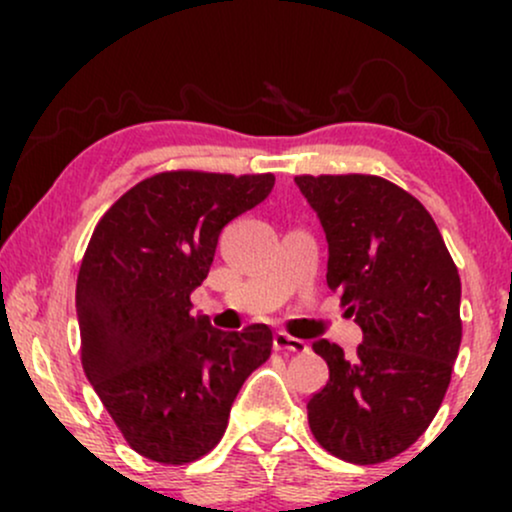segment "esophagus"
I'll return each mask as SVG.
<instances>
[{
  "mask_svg": "<svg viewBox=\"0 0 512 512\" xmlns=\"http://www.w3.org/2000/svg\"><path fill=\"white\" fill-rule=\"evenodd\" d=\"M274 346L279 351H291V354H305V351H308V342H303V339L298 337H291L289 332H276Z\"/></svg>",
  "mask_w": 512,
  "mask_h": 512,
  "instance_id": "obj_1",
  "label": "esophagus"
}]
</instances>
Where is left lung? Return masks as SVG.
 I'll use <instances>...</instances> for the list:
<instances>
[{
  "mask_svg": "<svg viewBox=\"0 0 512 512\" xmlns=\"http://www.w3.org/2000/svg\"><path fill=\"white\" fill-rule=\"evenodd\" d=\"M330 243L327 286L363 342L317 339L330 380L308 402L317 443L354 464L419 440L448 392L462 342L460 274L424 204L378 175H296Z\"/></svg>",
  "mask_w": 512,
  "mask_h": 512,
  "instance_id": "obj_1",
  "label": "left lung"
}]
</instances>
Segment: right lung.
Masks as SVG:
<instances>
[{"mask_svg":"<svg viewBox=\"0 0 512 512\" xmlns=\"http://www.w3.org/2000/svg\"><path fill=\"white\" fill-rule=\"evenodd\" d=\"M274 175L166 170L101 216L76 279L81 366L134 452L187 464L216 448L248 375L272 354L267 325L221 332L192 315L221 228Z\"/></svg>","mask_w":512,"mask_h":512,"instance_id":"right-lung-1","label":"right lung"}]
</instances>
